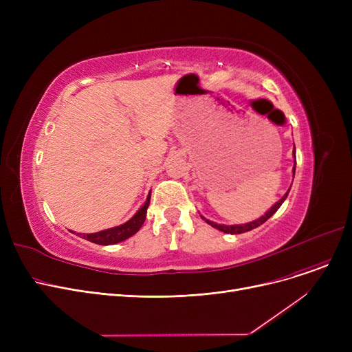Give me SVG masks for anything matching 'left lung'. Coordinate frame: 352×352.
Returning a JSON list of instances; mask_svg holds the SVG:
<instances>
[{"label":"left lung","instance_id":"1","mask_svg":"<svg viewBox=\"0 0 352 352\" xmlns=\"http://www.w3.org/2000/svg\"><path fill=\"white\" fill-rule=\"evenodd\" d=\"M292 155H294V158H295V146H294V151H292ZM295 164H297V161H294ZM295 164H294V168H292V174L295 175ZM291 190V188H289ZM289 190L285 192V195L278 201V202H275V204L263 215V217H260L258 219H255V221H251V223H247V224H239V226H223V224H217V223H212V221H210V219H207V218H204L202 217V219H206V223L207 224H210L211 227H214V228H217V230H219V231H223V232H226V234H243V232H247V231H251V230H254V228H256V227H260V226H263L265 221L268 219V218H271L276 211H278V208L283 206V202L285 201V198L288 197V192H289Z\"/></svg>","mask_w":352,"mask_h":352}]
</instances>
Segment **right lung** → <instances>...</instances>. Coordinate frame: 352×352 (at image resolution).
Segmentation results:
<instances>
[{
	"label": "right lung",
	"instance_id": "1",
	"mask_svg": "<svg viewBox=\"0 0 352 352\" xmlns=\"http://www.w3.org/2000/svg\"><path fill=\"white\" fill-rule=\"evenodd\" d=\"M150 199H151V192L148 194L145 204L137 211V214L131 219H128L126 223H124L118 227L102 230V231L94 232V234H77V235H81L84 239H87V241L98 244V245H111V244L121 243V241H124V239L133 236L135 232L140 231V228L142 227L144 221H145V217H146V210H148V206H150ZM72 234H76V232H72Z\"/></svg>",
	"mask_w": 352,
	"mask_h": 352
}]
</instances>
